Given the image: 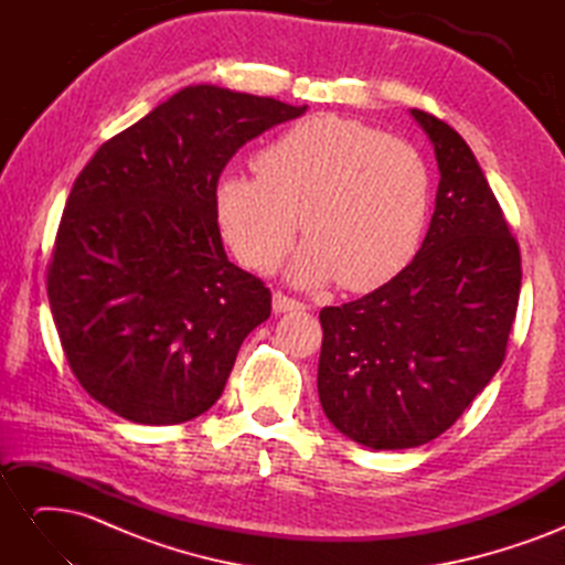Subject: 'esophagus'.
<instances>
[{"instance_id": "34e87169", "label": "esophagus", "mask_w": 565, "mask_h": 565, "mask_svg": "<svg viewBox=\"0 0 565 565\" xmlns=\"http://www.w3.org/2000/svg\"><path fill=\"white\" fill-rule=\"evenodd\" d=\"M306 306L292 297H287L282 292H276L273 295V311L276 313H289V311H303Z\"/></svg>"}]
</instances>
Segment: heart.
Wrapping results in <instances>:
<instances>
[{
    "mask_svg": "<svg viewBox=\"0 0 565 565\" xmlns=\"http://www.w3.org/2000/svg\"><path fill=\"white\" fill-rule=\"evenodd\" d=\"M254 172L221 179V233L241 264L266 273L301 216L309 237L289 264L297 285L337 278L361 292L386 282L415 254L429 216L431 177L419 150L358 119H299L256 152Z\"/></svg>",
    "mask_w": 565,
    "mask_h": 565,
    "instance_id": "1",
    "label": "heart"
}]
</instances>
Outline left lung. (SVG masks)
I'll use <instances>...</instances> for the list:
<instances>
[{
  "instance_id": "left-lung-1",
  "label": "left lung",
  "mask_w": 565,
  "mask_h": 565,
  "mask_svg": "<svg viewBox=\"0 0 565 565\" xmlns=\"http://www.w3.org/2000/svg\"><path fill=\"white\" fill-rule=\"evenodd\" d=\"M409 113L440 172L429 233L396 278L320 311V405L372 450L450 429L504 363L521 292L519 243L471 148L443 119Z\"/></svg>"
}]
</instances>
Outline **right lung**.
<instances>
[{"instance_id":"1","label":"right lung","mask_w":565,"mask_h":565,"mask_svg":"<svg viewBox=\"0 0 565 565\" xmlns=\"http://www.w3.org/2000/svg\"><path fill=\"white\" fill-rule=\"evenodd\" d=\"M306 113L214 84L185 87L82 169L46 292L67 365L115 415L164 426L218 401L268 287L228 262L216 183L266 129Z\"/></svg>"}]
</instances>
